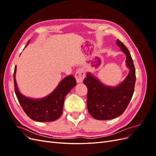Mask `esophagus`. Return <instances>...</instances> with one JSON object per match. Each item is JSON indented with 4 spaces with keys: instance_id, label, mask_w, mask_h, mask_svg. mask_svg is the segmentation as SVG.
Returning a JSON list of instances; mask_svg holds the SVG:
<instances>
[{
    "instance_id": "34e87169",
    "label": "esophagus",
    "mask_w": 156,
    "mask_h": 156,
    "mask_svg": "<svg viewBox=\"0 0 156 156\" xmlns=\"http://www.w3.org/2000/svg\"><path fill=\"white\" fill-rule=\"evenodd\" d=\"M85 77V73H84V70L81 68L79 69L75 75V77L76 79V81L78 83H82L83 81V79Z\"/></svg>"
}]
</instances>
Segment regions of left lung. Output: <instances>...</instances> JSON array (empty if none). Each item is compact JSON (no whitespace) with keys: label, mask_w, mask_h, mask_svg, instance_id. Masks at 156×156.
<instances>
[{"label":"left lung","mask_w":156,"mask_h":156,"mask_svg":"<svg viewBox=\"0 0 156 156\" xmlns=\"http://www.w3.org/2000/svg\"><path fill=\"white\" fill-rule=\"evenodd\" d=\"M116 44L126 56V63L129 72L126 79L116 87H108L90 72L84 79L88 88V111L94 119L107 120L123 114L134 92L135 69L129 51L119 40Z\"/></svg>","instance_id":"obj_1"}]
</instances>
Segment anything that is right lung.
<instances>
[{
  "label": "right lung",
  "instance_id": "1",
  "mask_svg": "<svg viewBox=\"0 0 156 156\" xmlns=\"http://www.w3.org/2000/svg\"><path fill=\"white\" fill-rule=\"evenodd\" d=\"M16 66L13 73L14 88L17 100L27 115L33 120L41 122H53L59 119L62 114L66 96L76 85L75 77L72 75L66 77L49 95L35 100L23 96L19 91L16 80Z\"/></svg>",
  "mask_w": 156,
  "mask_h": 156
}]
</instances>
